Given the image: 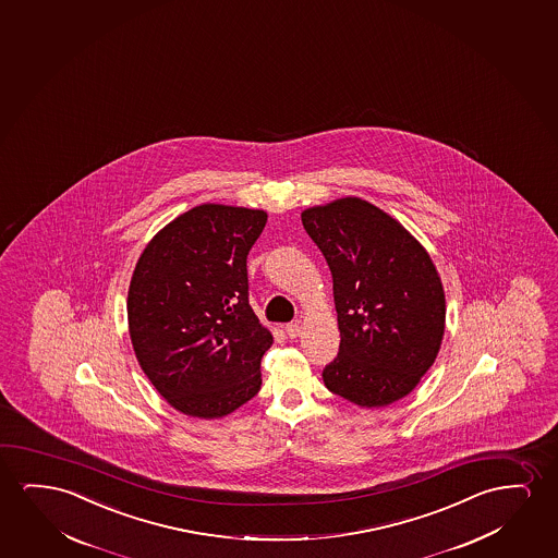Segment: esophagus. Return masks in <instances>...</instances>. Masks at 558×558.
Listing matches in <instances>:
<instances>
[{
	"label": "esophagus",
	"instance_id": "esophagus-1",
	"mask_svg": "<svg viewBox=\"0 0 558 558\" xmlns=\"http://www.w3.org/2000/svg\"><path fill=\"white\" fill-rule=\"evenodd\" d=\"M300 327L299 323H289V325H284V332H287V337L296 338L300 337Z\"/></svg>",
	"mask_w": 558,
	"mask_h": 558
}]
</instances>
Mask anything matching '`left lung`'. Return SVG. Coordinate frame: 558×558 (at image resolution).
Returning a JSON list of instances; mask_svg holds the SVG:
<instances>
[{
    "label": "left lung",
    "instance_id": "8db88e82",
    "mask_svg": "<svg viewBox=\"0 0 558 558\" xmlns=\"http://www.w3.org/2000/svg\"><path fill=\"white\" fill-rule=\"evenodd\" d=\"M302 223L329 264L340 330L323 383L360 408L405 398L430 369L446 329L444 287L428 252L357 196L307 208Z\"/></svg>",
    "mask_w": 558,
    "mask_h": 558
}]
</instances>
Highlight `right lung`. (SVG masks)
<instances>
[{
  "instance_id": "add662e5",
  "label": "right lung",
  "mask_w": 558,
  "mask_h": 558,
  "mask_svg": "<svg viewBox=\"0 0 558 558\" xmlns=\"http://www.w3.org/2000/svg\"><path fill=\"white\" fill-rule=\"evenodd\" d=\"M266 221L254 208L195 206L160 229L135 264V357L183 415L220 418L258 393L274 337L248 304L246 256Z\"/></svg>"
}]
</instances>
